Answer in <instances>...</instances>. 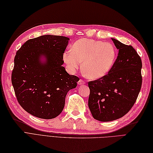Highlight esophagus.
I'll return each instance as SVG.
<instances>
[{
	"instance_id": "1",
	"label": "esophagus",
	"mask_w": 153,
	"mask_h": 153,
	"mask_svg": "<svg viewBox=\"0 0 153 153\" xmlns=\"http://www.w3.org/2000/svg\"><path fill=\"white\" fill-rule=\"evenodd\" d=\"M85 83V82L82 80V79H80L79 80H78V85H83V84H84Z\"/></svg>"
}]
</instances>
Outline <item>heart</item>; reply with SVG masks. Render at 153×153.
<instances>
[{
    "label": "heart",
    "instance_id": "b5f03b06",
    "mask_svg": "<svg viewBox=\"0 0 153 153\" xmlns=\"http://www.w3.org/2000/svg\"><path fill=\"white\" fill-rule=\"evenodd\" d=\"M117 57L113 44L93 39H82L73 44L72 49L65 51L64 60L69 69L75 72L81 66L93 79L105 76L112 68Z\"/></svg>",
    "mask_w": 153,
    "mask_h": 153
}]
</instances>
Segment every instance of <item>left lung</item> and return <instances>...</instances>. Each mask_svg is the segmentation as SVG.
I'll list each match as a JSON object with an SVG mask.
<instances>
[{
    "label": "left lung",
    "mask_w": 153,
    "mask_h": 153,
    "mask_svg": "<svg viewBox=\"0 0 153 153\" xmlns=\"http://www.w3.org/2000/svg\"><path fill=\"white\" fill-rule=\"evenodd\" d=\"M118 49L112 68L105 76L89 81L88 106L93 117L109 122L124 116L133 106L142 83L141 58L133 46L111 39Z\"/></svg>",
    "instance_id": "1"
}]
</instances>
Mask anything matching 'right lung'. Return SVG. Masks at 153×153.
Instances as JSON below:
<instances>
[{"mask_svg":"<svg viewBox=\"0 0 153 153\" xmlns=\"http://www.w3.org/2000/svg\"><path fill=\"white\" fill-rule=\"evenodd\" d=\"M69 40L63 36H40L27 40L16 53L12 85L20 106L36 117L59 116L68 92L80 80L69 75L62 65ZM41 55L46 56V64H40Z\"/></svg>","mask_w":153,"mask_h":153,"instance_id":"1","label":"right lung"}]
</instances>
